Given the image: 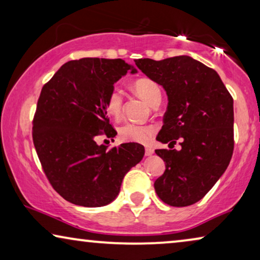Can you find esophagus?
I'll return each instance as SVG.
<instances>
[{
    "instance_id": "obj_1",
    "label": "esophagus",
    "mask_w": 260,
    "mask_h": 260,
    "mask_svg": "<svg viewBox=\"0 0 260 260\" xmlns=\"http://www.w3.org/2000/svg\"><path fill=\"white\" fill-rule=\"evenodd\" d=\"M152 154H154V149L150 147L145 148V156H151Z\"/></svg>"
}]
</instances>
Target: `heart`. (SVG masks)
Masks as SVG:
<instances>
[{
	"mask_svg": "<svg viewBox=\"0 0 260 260\" xmlns=\"http://www.w3.org/2000/svg\"><path fill=\"white\" fill-rule=\"evenodd\" d=\"M134 90L143 98L148 104L154 105L157 101H161V88L154 80L148 78H141L134 81ZM123 91L119 87L113 86L105 97V110L109 116L118 119L123 111ZM155 134V127L152 125H142L133 122H125L118 127V137L123 142L133 143H149Z\"/></svg>",
	"mask_w": 260,
	"mask_h": 260,
	"instance_id": "b5f03b06",
	"label": "heart"
}]
</instances>
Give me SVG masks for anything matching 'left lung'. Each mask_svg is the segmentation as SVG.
<instances>
[{"mask_svg":"<svg viewBox=\"0 0 260 260\" xmlns=\"http://www.w3.org/2000/svg\"><path fill=\"white\" fill-rule=\"evenodd\" d=\"M135 63L168 95L156 140L169 143L170 150H155L166 162L165 173L154 183L156 194L174 207L193 205L211 190L232 158V95L214 70L190 56L145 58ZM179 138L177 152L172 148Z\"/></svg>","mask_w":260,"mask_h":260,"instance_id":"8db88e82","label":"left lung"}]
</instances>
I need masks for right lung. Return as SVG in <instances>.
I'll use <instances>...</instances> for the list:
<instances>
[{
	"mask_svg": "<svg viewBox=\"0 0 260 260\" xmlns=\"http://www.w3.org/2000/svg\"><path fill=\"white\" fill-rule=\"evenodd\" d=\"M130 69L122 59L71 60L42 87L33 118V143L51 186L74 205L110 204L125 174L143 158L144 148L138 143L109 148L94 141L99 135H117L104 102Z\"/></svg>",
	"mask_w": 260,
	"mask_h": 260,
	"instance_id": "1",
	"label": "right lung"
}]
</instances>
